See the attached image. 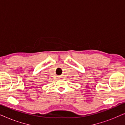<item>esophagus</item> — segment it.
<instances>
[{
	"label": "esophagus",
	"mask_w": 125,
	"mask_h": 125,
	"mask_svg": "<svg viewBox=\"0 0 125 125\" xmlns=\"http://www.w3.org/2000/svg\"><path fill=\"white\" fill-rule=\"evenodd\" d=\"M59 78H60L61 79V78H62V77H61V76H59Z\"/></svg>",
	"instance_id": "34e87169"
}]
</instances>
